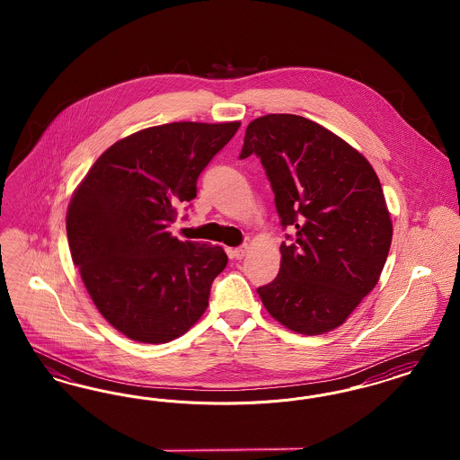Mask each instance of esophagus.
Segmentation results:
<instances>
[{
    "label": "esophagus",
    "mask_w": 460,
    "mask_h": 460,
    "mask_svg": "<svg viewBox=\"0 0 460 460\" xmlns=\"http://www.w3.org/2000/svg\"><path fill=\"white\" fill-rule=\"evenodd\" d=\"M246 252H248V246H240V248H234L231 252V257L236 259V261H243L246 257Z\"/></svg>",
    "instance_id": "esophagus-1"
}]
</instances>
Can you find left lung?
Returning <instances> with one entry per match:
<instances>
[{"label": "left lung", "instance_id": "obj_1", "mask_svg": "<svg viewBox=\"0 0 460 460\" xmlns=\"http://www.w3.org/2000/svg\"><path fill=\"white\" fill-rule=\"evenodd\" d=\"M257 155L293 243H283L278 278L257 289L285 328L315 336L341 326L377 285L394 224L371 164L347 141L291 113L246 128L240 158ZM289 238V236H288Z\"/></svg>", "mask_w": 460, "mask_h": 460}]
</instances>
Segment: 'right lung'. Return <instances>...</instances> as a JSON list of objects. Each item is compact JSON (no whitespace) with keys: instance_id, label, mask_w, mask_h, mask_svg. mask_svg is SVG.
<instances>
[{"instance_id":"right-lung-1","label":"right lung","mask_w":460,"mask_h":460,"mask_svg":"<svg viewBox=\"0 0 460 460\" xmlns=\"http://www.w3.org/2000/svg\"><path fill=\"white\" fill-rule=\"evenodd\" d=\"M240 126L172 122L134 132L100 155L70 198L72 261L100 314L132 341H172L207 310L227 255L167 227Z\"/></svg>"}]
</instances>
